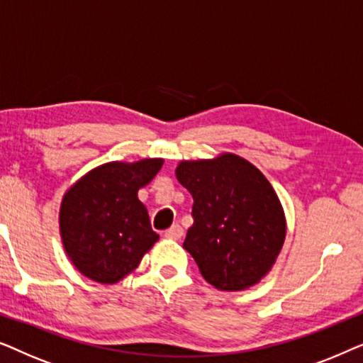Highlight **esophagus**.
I'll use <instances>...</instances> for the list:
<instances>
[{"mask_svg": "<svg viewBox=\"0 0 363 363\" xmlns=\"http://www.w3.org/2000/svg\"><path fill=\"white\" fill-rule=\"evenodd\" d=\"M183 236V228L180 225H173L170 230H167L165 233V238L168 240H182Z\"/></svg>", "mask_w": 363, "mask_h": 363, "instance_id": "obj_1", "label": "esophagus"}]
</instances>
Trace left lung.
Segmentation results:
<instances>
[{"label":"left lung","instance_id":"1","mask_svg":"<svg viewBox=\"0 0 363 363\" xmlns=\"http://www.w3.org/2000/svg\"><path fill=\"white\" fill-rule=\"evenodd\" d=\"M175 175L193 196L183 247L220 291H245L269 274L286 240L279 196L261 170L235 153L182 160Z\"/></svg>","mask_w":363,"mask_h":363}]
</instances>
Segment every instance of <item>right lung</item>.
Here are the masks:
<instances>
[{
  "label": "right lung",
  "mask_w": 363,
  "mask_h": 363,
  "mask_svg": "<svg viewBox=\"0 0 363 363\" xmlns=\"http://www.w3.org/2000/svg\"><path fill=\"white\" fill-rule=\"evenodd\" d=\"M163 158L108 162L67 188L59 208L64 251L82 276L116 284L158 241L138 190L160 172Z\"/></svg>",
  "instance_id": "add662e5"
}]
</instances>
